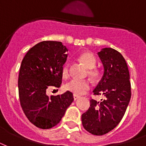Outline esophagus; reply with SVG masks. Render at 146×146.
Instances as JSON below:
<instances>
[{
	"mask_svg": "<svg viewBox=\"0 0 146 146\" xmlns=\"http://www.w3.org/2000/svg\"><path fill=\"white\" fill-rule=\"evenodd\" d=\"M80 98V96H76V95H73V99H74V101H76V100L79 99Z\"/></svg>",
	"mask_w": 146,
	"mask_h": 146,
	"instance_id": "esophagus-1",
	"label": "esophagus"
}]
</instances>
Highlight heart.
Wrapping results in <instances>:
<instances>
[{"label":"heart","mask_w":146,"mask_h":146,"mask_svg":"<svg viewBox=\"0 0 146 146\" xmlns=\"http://www.w3.org/2000/svg\"><path fill=\"white\" fill-rule=\"evenodd\" d=\"M79 60L83 65H85V66L87 69H89V70L88 73L92 79H93V80L98 79L99 73L96 69H94L96 66V58L92 53H82L79 57ZM69 73H70L69 64L66 63L62 68V76L64 78L68 77ZM64 89H66V91L72 92L73 95L82 96L90 89V83L87 80H77V79H73L64 86Z\"/></svg>","instance_id":"b5f03b06"}]
</instances>
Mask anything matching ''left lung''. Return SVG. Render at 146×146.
Listing matches in <instances>:
<instances>
[{
    "label": "left lung",
    "instance_id": "left-lung-1",
    "mask_svg": "<svg viewBox=\"0 0 146 146\" xmlns=\"http://www.w3.org/2000/svg\"><path fill=\"white\" fill-rule=\"evenodd\" d=\"M98 55L104 74L93 92L105 98L100 102L90 100L89 108L82 114V123L90 133L102 136L114 129L122 120L131 98V86L127 62L120 52L105 48Z\"/></svg>",
    "mask_w": 146,
    "mask_h": 146
}]
</instances>
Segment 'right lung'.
<instances>
[{
    "label": "right lung",
    "mask_w": 146,
    "mask_h": 146,
    "mask_svg": "<svg viewBox=\"0 0 146 146\" xmlns=\"http://www.w3.org/2000/svg\"><path fill=\"white\" fill-rule=\"evenodd\" d=\"M68 51L60 42L44 41L28 50L18 79L19 102L28 120L41 129H50L61 120L73 101V93L49 97L48 88H59Z\"/></svg>",
    "instance_id": "add662e5"
}]
</instances>
